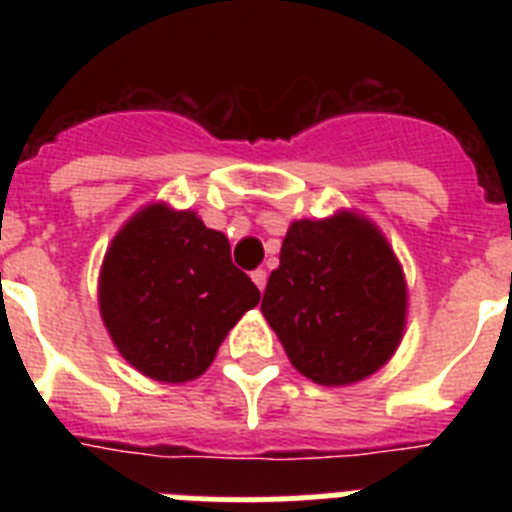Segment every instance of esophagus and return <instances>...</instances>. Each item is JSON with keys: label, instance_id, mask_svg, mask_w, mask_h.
I'll return each instance as SVG.
<instances>
[{"label": "esophagus", "instance_id": "obj_1", "mask_svg": "<svg viewBox=\"0 0 512 512\" xmlns=\"http://www.w3.org/2000/svg\"><path fill=\"white\" fill-rule=\"evenodd\" d=\"M251 279H253V284H256V287H259L261 292H264V289H266V279H269V277H266V271L264 269H256L251 274Z\"/></svg>", "mask_w": 512, "mask_h": 512}]
</instances>
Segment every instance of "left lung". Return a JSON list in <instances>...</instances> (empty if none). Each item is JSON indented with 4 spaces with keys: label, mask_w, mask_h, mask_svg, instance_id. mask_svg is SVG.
<instances>
[{
    "label": "left lung",
    "mask_w": 512,
    "mask_h": 512,
    "mask_svg": "<svg viewBox=\"0 0 512 512\" xmlns=\"http://www.w3.org/2000/svg\"><path fill=\"white\" fill-rule=\"evenodd\" d=\"M302 377L348 387L395 356L408 325V282L390 241L366 215L295 220L261 302Z\"/></svg>",
    "instance_id": "obj_1"
}]
</instances>
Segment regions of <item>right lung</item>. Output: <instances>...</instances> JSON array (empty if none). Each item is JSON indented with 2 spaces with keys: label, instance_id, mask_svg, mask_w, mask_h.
<instances>
[{
  "label": "right lung",
  "instance_id": "add662e5",
  "mask_svg": "<svg viewBox=\"0 0 512 512\" xmlns=\"http://www.w3.org/2000/svg\"><path fill=\"white\" fill-rule=\"evenodd\" d=\"M99 315L120 356L153 382L202 377L238 320L259 305L230 243L194 210L140 207L99 269Z\"/></svg>",
  "mask_w": 512,
  "mask_h": 512
}]
</instances>
